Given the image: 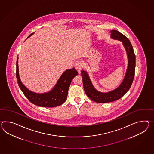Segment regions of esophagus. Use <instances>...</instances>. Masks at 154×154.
Listing matches in <instances>:
<instances>
[{"label": "esophagus", "mask_w": 154, "mask_h": 154, "mask_svg": "<svg viewBox=\"0 0 154 154\" xmlns=\"http://www.w3.org/2000/svg\"><path fill=\"white\" fill-rule=\"evenodd\" d=\"M75 69L80 73V71H81V69L82 68V62L81 61H80V60H77L75 62Z\"/></svg>", "instance_id": "34e87169"}]
</instances>
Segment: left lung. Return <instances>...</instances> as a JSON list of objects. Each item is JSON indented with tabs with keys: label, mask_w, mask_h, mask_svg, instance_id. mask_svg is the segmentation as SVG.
Here are the masks:
<instances>
[{
	"label": "left lung",
	"mask_w": 154,
	"mask_h": 154,
	"mask_svg": "<svg viewBox=\"0 0 154 154\" xmlns=\"http://www.w3.org/2000/svg\"><path fill=\"white\" fill-rule=\"evenodd\" d=\"M111 37L122 42L128 54V69L124 80L120 86L107 93H102L95 90L86 72L81 71L83 86L85 93L92 101L98 103L115 101L122 97L130 88L135 76L136 58L131 42L128 38L117 30L111 31Z\"/></svg>",
	"instance_id": "8db88e82"
}]
</instances>
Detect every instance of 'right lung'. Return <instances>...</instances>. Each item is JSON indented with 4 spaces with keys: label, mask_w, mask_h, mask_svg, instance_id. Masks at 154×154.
<instances>
[{
    "label": "right lung",
    "mask_w": 154,
    "mask_h": 154,
    "mask_svg": "<svg viewBox=\"0 0 154 154\" xmlns=\"http://www.w3.org/2000/svg\"><path fill=\"white\" fill-rule=\"evenodd\" d=\"M32 34H30L29 36ZM79 73L75 68L63 73L56 86L52 90L45 94H36L27 89L21 82L18 71V57L17 60L16 77L20 89L28 100L34 105L44 107H54L63 104L67 97L68 91L72 79Z\"/></svg>",
    "instance_id": "right-lung-1"
}]
</instances>
